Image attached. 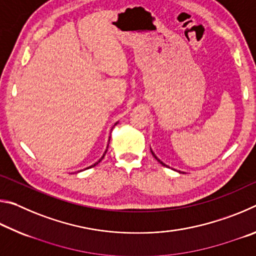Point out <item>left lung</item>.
Segmentation results:
<instances>
[{
    "mask_svg": "<svg viewBox=\"0 0 256 256\" xmlns=\"http://www.w3.org/2000/svg\"><path fill=\"white\" fill-rule=\"evenodd\" d=\"M150 150H151V148H150ZM151 154H152V156H154V157L156 158V160H157V162H160V164H162V166H164V167H168V168H170V166H167V164H164V162H162V160H160V159H159V158L157 157V156H156V154H154V151H152V150H151ZM180 172V174H184V172Z\"/></svg>",
    "mask_w": 256,
    "mask_h": 256,
    "instance_id": "left-lung-1",
    "label": "left lung"
}]
</instances>
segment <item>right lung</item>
Segmentation results:
<instances>
[{
	"instance_id": "1",
	"label": "right lung",
	"mask_w": 256,
	"mask_h": 256,
	"mask_svg": "<svg viewBox=\"0 0 256 256\" xmlns=\"http://www.w3.org/2000/svg\"><path fill=\"white\" fill-rule=\"evenodd\" d=\"M118 122H116L115 124H114V126H115V125H118ZM114 126H112V128H114ZM110 138H108V142H110ZM108 144H107V146H106V150H105V152H104L102 154V157H100V159H99L98 160V162H94V164H92V166H89V167H86V168H84V170H89V168H92V167H94V166H96V164H98L99 162H102V160L104 159V157H105V154H106V152H107V149H108ZM80 172H82V170H80Z\"/></svg>"
}]
</instances>
